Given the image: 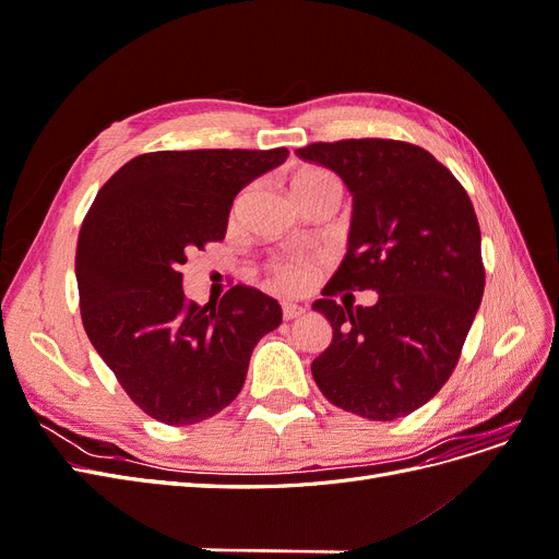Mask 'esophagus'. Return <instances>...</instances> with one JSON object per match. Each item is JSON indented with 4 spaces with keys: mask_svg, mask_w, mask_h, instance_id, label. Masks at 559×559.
Instances as JSON below:
<instances>
[{
    "mask_svg": "<svg viewBox=\"0 0 559 559\" xmlns=\"http://www.w3.org/2000/svg\"><path fill=\"white\" fill-rule=\"evenodd\" d=\"M302 314H306V308H302V306H296V302H284V306H282V317H284L286 321L300 319Z\"/></svg>",
    "mask_w": 559,
    "mask_h": 559,
    "instance_id": "esophagus-1",
    "label": "esophagus"
}]
</instances>
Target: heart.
Wrapping results in <instances>:
<instances>
[{
  "mask_svg": "<svg viewBox=\"0 0 559 559\" xmlns=\"http://www.w3.org/2000/svg\"><path fill=\"white\" fill-rule=\"evenodd\" d=\"M324 189L343 191L341 181H337L331 173L321 170V167H308V170H302L294 179V193H296L298 200L308 198L317 191H324ZM242 200H245V195L235 200L233 214L240 212ZM270 275H273V284L277 286L280 292H286V294L308 292L310 286L314 284L317 275H319V261H314V259H284V261L273 263V267H270Z\"/></svg>",
  "mask_w": 559,
  "mask_h": 559,
  "instance_id": "heart-1",
  "label": "heart"
}]
</instances>
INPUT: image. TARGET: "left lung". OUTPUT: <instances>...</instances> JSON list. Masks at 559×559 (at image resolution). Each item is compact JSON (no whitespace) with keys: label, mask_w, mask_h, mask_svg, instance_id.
Listing matches in <instances>:
<instances>
[{"label":"left lung","mask_w":559,"mask_h":559,"mask_svg":"<svg viewBox=\"0 0 559 559\" xmlns=\"http://www.w3.org/2000/svg\"><path fill=\"white\" fill-rule=\"evenodd\" d=\"M296 156L329 167L352 193L347 253L312 306L333 326L312 378L347 413L411 415L450 380L483 300L471 198L443 163L408 142H314ZM366 288L379 294L370 309L332 300Z\"/></svg>","instance_id":"left-lung-1"}]
</instances>
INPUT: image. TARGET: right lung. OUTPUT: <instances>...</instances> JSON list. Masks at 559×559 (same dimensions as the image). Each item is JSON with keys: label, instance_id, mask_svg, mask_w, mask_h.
Listing matches in <instances>:
<instances>
[{"label": "right lung", "instance_id": "right-lung-1", "mask_svg": "<svg viewBox=\"0 0 559 559\" xmlns=\"http://www.w3.org/2000/svg\"><path fill=\"white\" fill-rule=\"evenodd\" d=\"M284 146L154 151L97 191L76 242L83 329L134 405L163 425L214 417L240 394L253 347L282 324L275 298L238 284L198 306L181 265L224 240L233 198Z\"/></svg>", "mask_w": 559, "mask_h": 559}]
</instances>
